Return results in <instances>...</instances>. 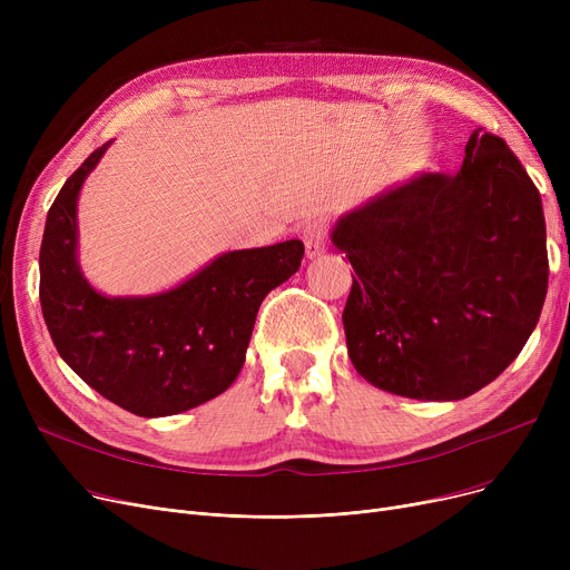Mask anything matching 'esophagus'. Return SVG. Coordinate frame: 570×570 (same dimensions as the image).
I'll use <instances>...</instances> for the list:
<instances>
[{
    "label": "esophagus",
    "mask_w": 570,
    "mask_h": 570,
    "mask_svg": "<svg viewBox=\"0 0 570 570\" xmlns=\"http://www.w3.org/2000/svg\"><path fill=\"white\" fill-rule=\"evenodd\" d=\"M325 224L323 222H312L303 228V243H305V254L307 258H316L325 252Z\"/></svg>",
    "instance_id": "1"
}]
</instances>
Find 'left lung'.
I'll return each mask as SVG.
<instances>
[{
    "mask_svg": "<svg viewBox=\"0 0 570 570\" xmlns=\"http://www.w3.org/2000/svg\"><path fill=\"white\" fill-rule=\"evenodd\" d=\"M355 277L353 367L385 393L451 402L520 355L548 293L543 203L499 136L475 129L455 175L421 173L340 217Z\"/></svg>",
    "mask_w": 570,
    "mask_h": 570,
    "instance_id": "left-lung-1",
    "label": "left lung"
}]
</instances>
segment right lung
<instances>
[{
  "mask_svg": "<svg viewBox=\"0 0 570 570\" xmlns=\"http://www.w3.org/2000/svg\"><path fill=\"white\" fill-rule=\"evenodd\" d=\"M108 145L82 161L48 209L41 309L57 353L89 387L142 417L175 415L222 395L237 379L263 297L297 273L305 245L286 239L226 252L155 295H101L78 265L76 205Z\"/></svg>",
  "mask_w": 570,
  "mask_h": 570,
  "instance_id": "obj_1",
  "label": "right lung"
}]
</instances>
